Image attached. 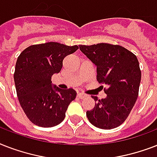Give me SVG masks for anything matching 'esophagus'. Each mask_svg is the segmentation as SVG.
Listing matches in <instances>:
<instances>
[{"instance_id":"34e87169","label":"esophagus","mask_w":157,"mask_h":157,"mask_svg":"<svg viewBox=\"0 0 157 157\" xmlns=\"http://www.w3.org/2000/svg\"><path fill=\"white\" fill-rule=\"evenodd\" d=\"M77 97H78L79 98H86V94H84L82 93H78L77 94Z\"/></svg>"}]
</instances>
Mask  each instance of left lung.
Here are the masks:
<instances>
[{"label": "left lung", "mask_w": 157, "mask_h": 157, "mask_svg": "<svg viewBox=\"0 0 157 157\" xmlns=\"http://www.w3.org/2000/svg\"><path fill=\"white\" fill-rule=\"evenodd\" d=\"M79 46L97 67L98 83L107 86L105 98L92 96L95 106L86 116L99 129L117 128L126 120L139 95L141 71L136 55L121 45L107 43Z\"/></svg>", "instance_id": "left-lung-1"}]
</instances>
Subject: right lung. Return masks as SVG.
Instances as JSON below:
<instances>
[{
	"mask_svg": "<svg viewBox=\"0 0 157 157\" xmlns=\"http://www.w3.org/2000/svg\"><path fill=\"white\" fill-rule=\"evenodd\" d=\"M78 49L77 45L48 42L31 45L18 57L13 74L17 96L26 116L36 125L53 127L65 118L76 92L53 87L51 77L61 71L64 58Z\"/></svg>",
	"mask_w": 157,
	"mask_h": 157,
	"instance_id": "1",
	"label": "right lung"
}]
</instances>
